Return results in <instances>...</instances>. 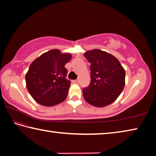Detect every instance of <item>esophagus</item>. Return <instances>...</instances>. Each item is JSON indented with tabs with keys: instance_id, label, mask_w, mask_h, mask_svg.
<instances>
[{
	"instance_id": "esophagus-1",
	"label": "esophagus",
	"mask_w": 156,
	"mask_h": 156,
	"mask_svg": "<svg viewBox=\"0 0 156 156\" xmlns=\"http://www.w3.org/2000/svg\"><path fill=\"white\" fill-rule=\"evenodd\" d=\"M73 82L74 83H79V80H73Z\"/></svg>"
}]
</instances>
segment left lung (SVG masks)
Masks as SVG:
<instances>
[{
  "mask_svg": "<svg viewBox=\"0 0 156 156\" xmlns=\"http://www.w3.org/2000/svg\"><path fill=\"white\" fill-rule=\"evenodd\" d=\"M90 63V83L83 89L84 99L95 107L103 108L115 101L125 87V71L112 55L99 49L86 51Z\"/></svg>",
  "mask_w": 156,
  "mask_h": 156,
  "instance_id": "1",
  "label": "left lung"
}]
</instances>
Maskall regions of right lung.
<instances>
[{
    "label": "right lung",
    "mask_w": 156,
    "mask_h": 156,
    "mask_svg": "<svg viewBox=\"0 0 156 156\" xmlns=\"http://www.w3.org/2000/svg\"><path fill=\"white\" fill-rule=\"evenodd\" d=\"M72 55L52 49L41 55L30 65L25 76L26 86L35 101L44 106H53L66 99L70 81L66 79L64 66Z\"/></svg>",
    "instance_id": "add662e5"
}]
</instances>
